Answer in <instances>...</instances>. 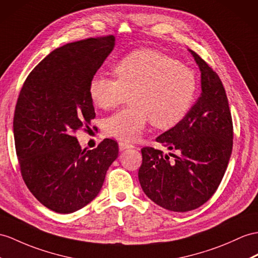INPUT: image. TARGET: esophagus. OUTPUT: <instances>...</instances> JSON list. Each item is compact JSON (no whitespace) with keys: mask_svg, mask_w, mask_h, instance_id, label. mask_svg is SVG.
Instances as JSON below:
<instances>
[{"mask_svg":"<svg viewBox=\"0 0 258 258\" xmlns=\"http://www.w3.org/2000/svg\"><path fill=\"white\" fill-rule=\"evenodd\" d=\"M118 146H119V150H120V151H124V150H127V149L134 148L133 144H130V143H128V142H124V141L119 142Z\"/></svg>","mask_w":258,"mask_h":258,"instance_id":"obj_1","label":"esophagus"}]
</instances>
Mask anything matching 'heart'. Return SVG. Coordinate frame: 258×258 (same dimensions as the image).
<instances>
[{
    "mask_svg": "<svg viewBox=\"0 0 258 258\" xmlns=\"http://www.w3.org/2000/svg\"><path fill=\"white\" fill-rule=\"evenodd\" d=\"M115 79L96 74L91 79L92 103L107 110L130 95L131 107L104 119L105 134L118 140L137 139L149 120L167 129L189 111L197 93L191 69L154 50H138L125 55L114 68Z\"/></svg>",
    "mask_w": 258,
    "mask_h": 258,
    "instance_id": "b5f03b06",
    "label": "heart"
}]
</instances>
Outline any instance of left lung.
Segmentation results:
<instances>
[{
  "label": "left lung",
  "instance_id": "1",
  "mask_svg": "<svg viewBox=\"0 0 258 258\" xmlns=\"http://www.w3.org/2000/svg\"><path fill=\"white\" fill-rule=\"evenodd\" d=\"M189 52L202 73L200 97L177 124L156 138L171 152L142 148L138 173L144 194L175 212L197 209L208 202L221 183L233 147V124L222 82L196 52ZM169 156L174 159L169 160Z\"/></svg>",
  "mask_w": 258,
  "mask_h": 258
}]
</instances>
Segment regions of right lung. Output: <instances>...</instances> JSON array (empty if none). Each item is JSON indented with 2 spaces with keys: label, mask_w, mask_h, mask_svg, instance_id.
I'll list each match as a JSON object with an SVG mask.
<instances>
[{
  "label": "right lung",
  "mask_w": 258,
  "mask_h": 258,
  "mask_svg": "<svg viewBox=\"0 0 258 258\" xmlns=\"http://www.w3.org/2000/svg\"><path fill=\"white\" fill-rule=\"evenodd\" d=\"M114 47L115 37L106 36L56 48L30 72L18 96L13 130L22 176L54 212L90 204L118 158L115 140L82 150L74 136L95 118L89 84Z\"/></svg>",
  "instance_id": "add662e5"
}]
</instances>
